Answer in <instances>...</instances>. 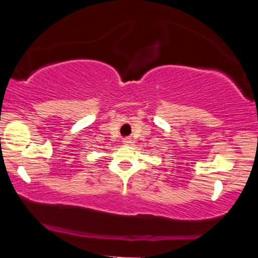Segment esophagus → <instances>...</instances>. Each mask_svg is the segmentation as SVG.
<instances>
[{
    "instance_id": "1",
    "label": "esophagus",
    "mask_w": 258,
    "mask_h": 258,
    "mask_svg": "<svg viewBox=\"0 0 258 258\" xmlns=\"http://www.w3.org/2000/svg\"><path fill=\"white\" fill-rule=\"evenodd\" d=\"M122 143H123V144H125V146H130V144H131V143H132L131 138H123Z\"/></svg>"
}]
</instances>
